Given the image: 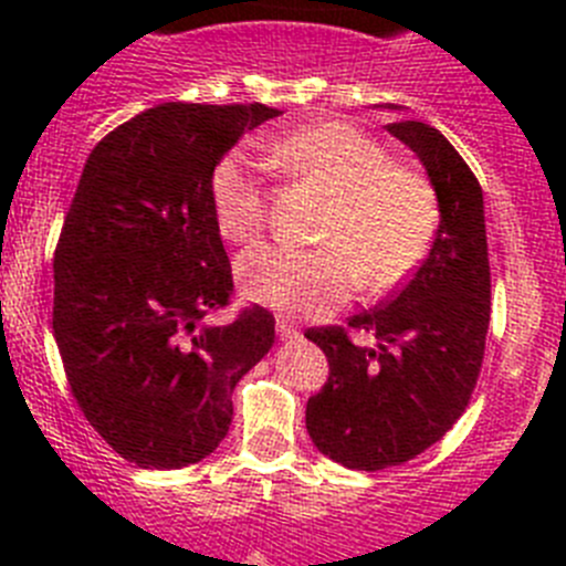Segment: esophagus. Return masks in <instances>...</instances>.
I'll return each mask as SVG.
<instances>
[{
    "label": "esophagus",
    "instance_id": "esophagus-1",
    "mask_svg": "<svg viewBox=\"0 0 566 566\" xmlns=\"http://www.w3.org/2000/svg\"><path fill=\"white\" fill-rule=\"evenodd\" d=\"M277 334H280V339H297L300 328H297V323H294V319L277 317Z\"/></svg>",
    "mask_w": 566,
    "mask_h": 566
}]
</instances>
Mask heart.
Listing matches in <instances>:
<instances>
[{"label": "heart", "mask_w": 566, "mask_h": 566, "mask_svg": "<svg viewBox=\"0 0 566 566\" xmlns=\"http://www.w3.org/2000/svg\"><path fill=\"white\" fill-rule=\"evenodd\" d=\"M280 169L328 195L314 240L319 247H258L238 258L243 297L297 314H328L363 280L371 292L399 286L437 234V198L411 167L388 161L371 135L345 122H317L272 144ZM214 227L232 243H252L266 227V192L240 153L209 175Z\"/></svg>", "instance_id": "obj_1"}]
</instances>
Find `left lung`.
<instances>
[{
  "mask_svg": "<svg viewBox=\"0 0 566 566\" xmlns=\"http://www.w3.org/2000/svg\"><path fill=\"white\" fill-rule=\"evenodd\" d=\"M428 169L439 201L431 254L385 306L348 317L378 343L357 346L343 326L308 328L328 357V382L306 405L319 453L352 470H382L428 451L451 431L476 388L490 326V260L476 175L439 129L394 122Z\"/></svg>",
  "mask_w": 566,
  "mask_h": 566,
  "instance_id": "1",
  "label": "left lung"
}]
</instances>
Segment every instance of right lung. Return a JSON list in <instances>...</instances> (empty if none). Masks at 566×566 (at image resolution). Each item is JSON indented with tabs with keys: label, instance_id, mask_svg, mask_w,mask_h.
Instances as JSON below:
<instances>
[{
	"label": "right lung",
	"instance_id": "1",
	"mask_svg": "<svg viewBox=\"0 0 566 566\" xmlns=\"http://www.w3.org/2000/svg\"><path fill=\"white\" fill-rule=\"evenodd\" d=\"M266 104L144 109L84 164L53 258V337L87 422L138 468H187L221 444L232 391L266 357L274 317L229 306L232 266L209 175Z\"/></svg>",
	"mask_w": 566,
	"mask_h": 566
}]
</instances>
